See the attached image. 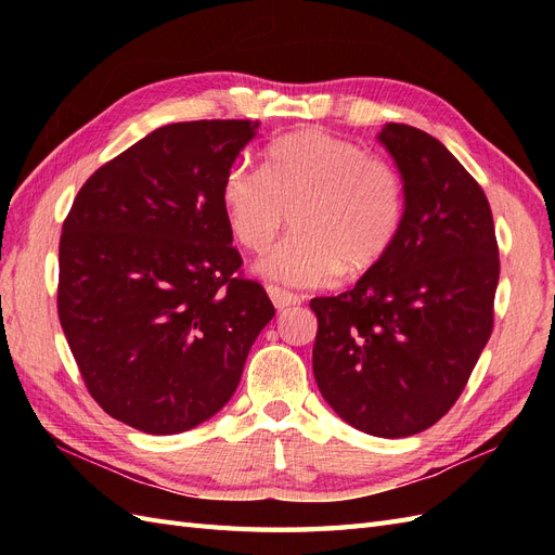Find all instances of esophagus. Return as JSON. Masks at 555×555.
<instances>
[{
  "instance_id": "obj_1",
  "label": "esophagus",
  "mask_w": 555,
  "mask_h": 555,
  "mask_svg": "<svg viewBox=\"0 0 555 555\" xmlns=\"http://www.w3.org/2000/svg\"><path fill=\"white\" fill-rule=\"evenodd\" d=\"M266 292H268V296H271L273 306L278 310H284V308H292V306L300 304V296H296V294H292L287 289H280V287H275V284H268Z\"/></svg>"
}]
</instances>
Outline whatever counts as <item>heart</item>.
<instances>
[{
  "label": "heart",
  "instance_id": "obj_1",
  "mask_svg": "<svg viewBox=\"0 0 555 555\" xmlns=\"http://www.w3.org/2000/svg\"><path fill=\"white\" fill-rule=\"evenodd\" d=\"M227 222L243 247L261 251L292 212L294 233L257 261V271L292 287H328L361 273L391 247L405 210L389 162L324 129H298L266 150V166L236 162L222 182Z\"/></svg>",
  "mask_w": 555,
  "mask_h": 555
}]
</instances>
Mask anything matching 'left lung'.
I'll use <instances>...</instances> for the list:
<instances>
[{
    "mask_svg": "<svg viewBox=\"0 0 555 555\" xmlns=\"http://www.w3.org/2000/svg\"><path fill=\"white\" fill-rule=\"evenodd\" d=\"M379 143L402 178V222L354 289L310 300L312 371L349 426L410 438L451 410L489 343L500 259L489 198L438 139L389 122Z\"/></svg>",
    "mask_w": 555,
    "mask_h": 555,
    "instance_id": "obj_1",
    "label": "left lung"
}]
</instances>
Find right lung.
<instances>
[{
	"instance_id": "right-lung-1",
	"label": "right lung",
	"mask_w": 555,
	"mask_h": 555,
	"mask_svg": "<svg viewBox=\"0 0 555 555\" xmlns=\"http://www.w3.org/2000/svg\"><path fill=\"white\" fill-rule=\"evenodd\" d=\"M259 122L155 129L82 184L60 238L57 314L90 396L150 435L220 412L275 308L243 259L222 182Z\"/></svg>"
}]
</instances>
